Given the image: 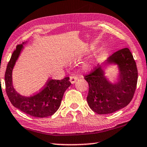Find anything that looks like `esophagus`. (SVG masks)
Returning a JSON list of instances; mask_svg holds the SVG:
<instances>
[{"instance_id": "esophagus-1", "label": "esophagus", "mask_w": 147, "mask_h": 147, "mask_svg": "<svg viewBox=\"0 0 147 147\" xmlns=\"http://www.w3.org/2000/svg\"><path fill=\"white\" fill-rule=\"evenodd\" d=\"M77 76H70V82H71V84H74L75 82L77 80Z\"/></svg>"}]
</instances>
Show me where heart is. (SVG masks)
<instances>
[{"label":"heart","mask_w":147,"mask_h":147,"mask_svg":"<svg viewBox=\"0 0 147 147\" xmlns=\"http://www.w3.org/2000/svg\"><path fill=\"white\" fill-rule=\"evenodd\" d=\"M91 65H92V63H91V61H90V62H89V63H87L85 65H84V68H85V69H89V68L91 67Z\"/></svg>","instance_id":"1"}]
</instances>
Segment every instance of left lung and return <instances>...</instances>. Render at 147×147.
I'll list each match as a JSON object with an SVG mask.
<instances>
[{"label":"left lung","instance_id":"left-lung-1","mask_svg":"<svg viewBox=\"0 0 147 147\" xmlns=\"http://www.w3.org/2000/svg\"><path fill=\"white\" fill-rule=\"evenodd\" d=\"M117 64L119 70L118 80L115 84L108 80L102 67L94 68L84 76L89 84L87 101L90 108L98 114H109L123 108L132 99L138 82V69L133 55L128 48L114 53L104 62Z\"/></svg>","mask_w":147,"mask_h":147}]
</instances>
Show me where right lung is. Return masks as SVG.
I'll return each mask as SVG.
<instances>
[{
	"instance_id": "1",
	"label": "right lung",
	"mask_w": 147,
	"mask_h": 147,
	"mask_svg": "<svg viewBox=\"0 0 147 147\" xmlns=\"http://www.w3.org/2000/svg\"><path fill=\"white\" fill-rule=\"evenodd\" d=\"M18 45L12 54L5 73L6 91L12 105L35 117L51 116L58 110L67 89L71 85L69 77L62 80L49 79L44 88L31 96L21 95L15 90L12 84V71L23 49V45Z\"/></svg>"
}]
</instances>
